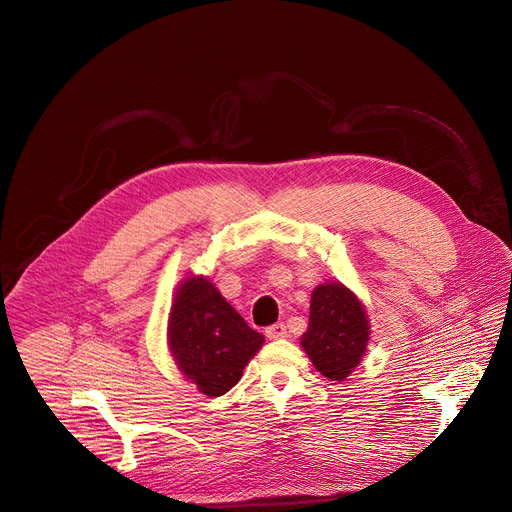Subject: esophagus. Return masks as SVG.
<instances>
[{
	"label": "esophagus",
	"mask_w": 512,
	"mask_h": 512,
	"mask_svg": "<svg viewBox=\"0 0 512 512\" xmlns=\"http://www.w3.org/2000/svg\"><path fill=\"white\" fill-rule=\"evenodd\" d=\"M265 336H267L269 340H281V338L287 336V328H285V324L277 322V324H273V326H269V328L265 330Z\"/></svg>",
	"instance_id": "esophagus-1"
}]
</instances>
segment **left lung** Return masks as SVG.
Masks as SVG:
<instances>
[{
  "mask_svg": "<svg viewBox=\"0 0 512 512\" xmlns=\"http://www.w3.org/2000/svg\"><path fill=\"white\" fill-rule=\"evenodd\" d=\"M369 340L367 310L346 285L330 281L312 291L310 322L300 342L320 375L344 381L360 364Z\"/></svg>",
  "mask_w": 512,
  "mask_h": 512,
  "instance_id": "8db88e82",
  "label": "left lung"
}]
</instances>
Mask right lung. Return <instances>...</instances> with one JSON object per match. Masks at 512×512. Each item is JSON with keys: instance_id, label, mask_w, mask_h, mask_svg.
<instances>
[{"instance_id": "1", "label": "right lung", "mask_w": 512, "mask_h": 512, "mask_svg": "<svg viewBox=\"0 0 512 512\" xmlns=\"http://www.w3.org/2000/svg\"><path fill=\"white\" fill-rule=\"evenodd\" d=\"M263 334L247 326L208 277H186L174 294L168 346L182 375L208 397H221L243 377L263 346Z\"/></svg>"}]
</instances>
